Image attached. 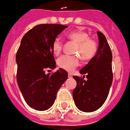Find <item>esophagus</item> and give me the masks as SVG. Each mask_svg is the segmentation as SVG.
Listing matches in <instances>:
<instances>
[{
    "label": "esophagus",
    "mask_w": 130,
    "mask_h": 130,
    "mask_svg": "<svg viewBox=\"0 0 130 130\" xmlns=\"http://www.w3.org/2000/svg\"><path fill=\"white\" fill-rule=\"evenodd\" d=\"M68 76H69V78H72V75H71V73H69V75H68Z\"/></svg>",
    "instance_id": "obj_1"
}]
</instances>
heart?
Here are the masks:
<instances>
[{"mask_svg": "<svg viewBox=\"0 0 130 130\" xmlns=\"http://www.w3.org/2000/svg\"><path fill=\"white\" fill-rule=\"evenodd\" d=\"M69 40L75 43L74 53L78 54L82 59L88 61L95 57L98 50V43L94 39L90 38L87 32L76 30L66 35ZM63 48V41L59 38H56L52 43L53 54L59 55ZM58 67L67 71H73L79 65L78 55H63L57 61Z\"/></svg>", "mask_w": 130, "mask_h": 130, "instance_id": "b5f03b06", "label": "heart"}]
</instances>
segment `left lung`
I'll list each match as a JSON object with an SVG mask.
<instances>
[{"label":"left lung","instance_id":"obj_1","mask_svg":"<svg viewBox=\"0 0 130 130\" xmlns=\"http://www.w3.org/2000/svg\"><path fill=\"white\" fill-rule=\"evenodd\" d=\"M99 48L95 57L82 69V77L73 78L77 85L73 91L75 106L83 112H92L104 104L109 93L112 81V52L104 34L97 31ZM88 80H84V74Z\"/></svg>","mask_w":130,"mask_h":130}]
</instances>
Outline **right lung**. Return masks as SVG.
Returning a JSON list of instances; mask_svg holds the SVG:
<instances>
[{
	"mask_svg": "<svg viewBox=\"0 0 130 130\" xmlns=\"http://www.w3.org/2000/svg\"><path fill=\"white\" fill-rule=\"evenodd\" d=\"M67 27L55 24L36 26L23 36L17 52V84L26 104L35 110L51 107L58 90L68 79V73L61 68L45 74L46 70L56 68L52 42Z\"/></svg>",
	"mask_w": 130,
	"mask_h": 130,
	"instance_id": "add662e5",
	"label": "right lung"
}]
</instances>
